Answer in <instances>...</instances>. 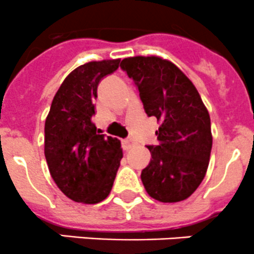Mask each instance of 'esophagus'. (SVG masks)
Returning <instances> with one entry per match:
<instances>
[{
  "label": "esophagus",
  "instance_id": "1",
  "mask_svg": "<svg viewBox=\"0 0 254 254\" xmlns=\"http://www.w3.org/2000/svg\"><path fill=\"white\" fill-rule=\"evenodd\" d=\"M133 145H134V140H133L132 138H126V139L122 140V148H124L125 150L130 149Z\"/></svg>",
  "mask_w": 254,
  "mask_h": 254
}]
</instances>
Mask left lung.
Segmentation results:
<instances>
[{"instance_id":"1","label":"left lung","mask_w":254,"mask_h":254,"mask_svg":"<svg viewBox=\"0 0 254 254\" xmlns=\"http://www.w3.org/2000/svg\"><path fill=\"white\" fill-rule=\"evenodd\" d=\"M121 69L134 81L148 116L160 126L158 145H148L152 159L140 179L153 199L178 202L199 188L209 167L211 122L196 87L169 60L132 57Z\"/></svg>"}]
</instances>
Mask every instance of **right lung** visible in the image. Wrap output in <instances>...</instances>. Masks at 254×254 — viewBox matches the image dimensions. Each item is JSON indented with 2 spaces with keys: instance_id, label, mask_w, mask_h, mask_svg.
I'll list each match as a JSON object with an SVG mask.
<instances>
[{
  "instance_id": "1",
  "label": "right lung",
  "mask_w": 254,
  "mask_h": 254,
  "mask_svg": "<svg viewBox=\"0 0 254 254\" xmlns=\"http://www.w3.org/2000/svg\"><path fill=\"white\" fill-rule=\"evenodd\" d=\"M120 59L90 62L72 70L53 99L45 120L44 154L50 175L72 201L97 204L109 196L122 157L121 142L92 124L102 77Z\"/></svg>"
}]
</instances>
